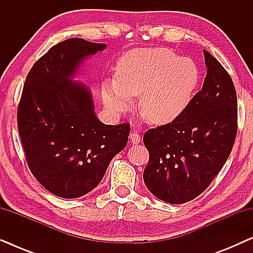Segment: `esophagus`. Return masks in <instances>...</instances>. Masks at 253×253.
I'll return each mask as SVG.
<instances>
[{"mask_svg":"<svg viewBox=\"0 0 253 253\" xmlns=\"http://www.w3.org/2000/svg\"><path fill=\"white\" fill-rule=\"evenodd\" d=\"M130 141L131 144L133 145L140 143V136L136 132V131H133V132L130 133Z\"/></svg>","mask_w":253,"mask_h":253,"instance_id":"1","label":"esophagus"}]
</instances>
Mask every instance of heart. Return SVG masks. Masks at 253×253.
<instances>
[{"label": "heart", "instance_id": "b5f03b06", "mask_svg": "<svg viewBox=\"0 0 253 253\" xmlns=\"http://www.w3.org/2000/svg\"><path fill=\"white\" fill-rule=\"evenodd\" d=\"M199 69L192 60L167 48H137L124 54L116 65V81L102 84V101L121 115L139 96V109L155 126L178 120L198 87Z\"/></svg>", "mask_w": 253, "mask_h": 253}]
</instances>
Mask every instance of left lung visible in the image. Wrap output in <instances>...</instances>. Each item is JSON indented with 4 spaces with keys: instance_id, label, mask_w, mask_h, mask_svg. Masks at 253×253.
I'll return each instance as SVG.
<instances>
[{
    "instance_id": "8db88e82",
    "label": "left lung",
    "mask_w": 253,
    "mask_h": 253,
    "mask_svg": "<svg viewBox=\"0 0 253 253\" xmlns=\"http://www.w3.org/2000/svg\"><path fill=\"white\" fill-rule=\"evenodd\" d=\"M206 77L175 122L148 130L147 189L169 204H184L206 190L226 164L237 132V96L230 76L204 50Z\"/></svg>"
}]
</instances>
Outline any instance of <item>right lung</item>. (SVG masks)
Masks as SVG:
<instances>
[{
	"label": "right lung",
	"mask_w": 253,
	"mask_h": 253,
	"mask_svg": "<svg viewBox=\"0 0 253 253\" xmlns=\"http://www.w3.org/2000/svg\"><path fill=\"white\" fill-rule=\"evenodd\" d=\"M106 47L82 38L62 41L34 63L24 85L17 121L27 165L61 198L92 191L126 146L130 126L100 122L92 92L75 81L86 58Z\"/></svg>",
	"instance_id": "1"
}]
</instances>
